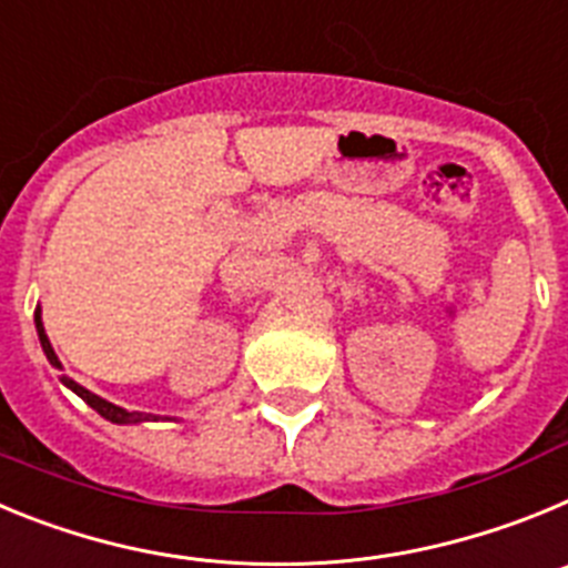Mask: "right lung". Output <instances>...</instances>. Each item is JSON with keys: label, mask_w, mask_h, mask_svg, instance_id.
<instances>
[{"label": "right lung", "mask_w": 568, "mask_h": 568, "mask_svg": "<svg viewBox=\"0 0 568 568\" xmlns=\"http://www.w3.org/2000/svg\"><path fill=\"white\" fill-rule=\"evenodd\" d=\"M37 329H39V341H42V349H44V355H48L50 364H53V366H62V364H59L57 353H53V346H50L48 335H44L42 315H39V310H37ZM62 384L70 386V389H73V393H77L79 398L84 400V404L93 406V409H97V413L102 415V418L113 420V424H139V420H148V418H150V415H144V413H128V409H122V406H115V404H110V400L99 398V395H93V393H90V389H84V386H79L77 381H70L68 375H62Z\"/></svg>", "instance_id": "1"}]
</instances>
